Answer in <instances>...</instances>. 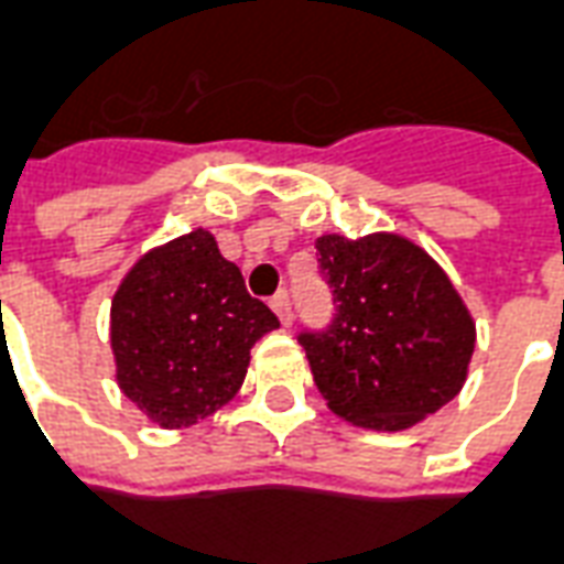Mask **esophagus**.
<instances>
[{
    "mask_svg": "<svg viewBox=\"0 0 564 564\" xmlns=\"http://www.w3.org/2000/svg\"><path fill=\"white\" fill-rule=\"evenodd\" d=\"M270 308L276 312L279 321H282L285 327L291 324V300H288V291H276V294L270 297Z\"/></svg>",
    "mask_w": 564,
    "mask_h": 564,
    "instance_id": "esophagus-1",
    "label": "esophagus"
}]
</instances>
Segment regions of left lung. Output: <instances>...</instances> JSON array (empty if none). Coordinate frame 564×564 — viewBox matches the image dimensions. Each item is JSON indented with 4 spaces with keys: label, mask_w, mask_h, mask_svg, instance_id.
Masks as SVG:
<instances>
[{
    "label": "left lung",
    "mask_w": 564,
    "mask_h": 564,
    "mask_svg": "<svg viewBox=\"0 0 564 564\" xmlns=\"http://www.w3.org/2000/svg\"><path fill=\"white\" fill-rule=\"evenodd\" d=\"M315 249L336 312L297 341L327 408L401 431L458 395L476 324L437 261L398 235H324Z\"/></svg>",
    "instance_id": "8db88e82"
}]
</instances>
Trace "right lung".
<instances>
[{
    "label": "right lung",
    "instance_id": "add662e5",
    "mask_svg": "<svg viewBox=\"0 0 564 564\" xmlns=\"http://www.w3.org/2000/svg\"><path fill=\"white\" fill-rule=\"evenodd\" d=\"M276 327L240 267L196 228L139 258L112 297L118 387L156 425H193L235 395L252 345Z\"/></svg>",
    "mask_w": 564,
    "mask_h": 564
}]
</instances>
